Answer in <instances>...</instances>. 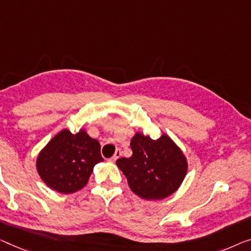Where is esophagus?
<instances>
[{"mask_svg": "<svg viewBox=\"0 0 251 251\" xmlns=\"http://www.w3.org/2000/svg\"><path fill=\"white\" fill-rule=\"evenodd\" d=\"M121 154H122V152H121V150H116V153H115V154H114V156H113V158H111L110 159V161H113V162H115L116 161V160H117L118 158H119V156H121Z\"/></svg>", "mask_w": 251, "mask_h": 251, "instance_id": "1", "label": "esophagus"}]
</instances>
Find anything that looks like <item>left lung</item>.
<instances>
[{
  "label": "left lung",
  "instance_id": "1",
  "mask_svg": "<svg viewBox=\"0 0 251 251\" xmlns=\"http://www.w3.org/2000/svg\"><path fill=\"white\" fill-rule=\"evenodd\" d=\"M130 149L132 156L118 159L116 164L126 176L133 193L144 200L156 201L179 188L188 164L184 153L167 134L152 140L136 133L130 141Z\"/></svg>",
  "mask_w": 251,
  "mask_h": 251
}]
</instances>
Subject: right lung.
<instances>
[{
	"instance_id": "obj_1",
	"label": "right lung",
	"mask_w": 251,
	"mask_h": 251,
	"mask_svg": "<svg viewBox=\"0 0 251 251\" xmlns=\"http://www.w3.org/2000/svg\"><path fill=\"white\" fill-rule=\"evenodd\" d=\"M103 161L100 144L84 129H63L48 142L37 158V171L50 188L72 194L87 185L93 167Z\"/></svg>"
}]
</instances>
